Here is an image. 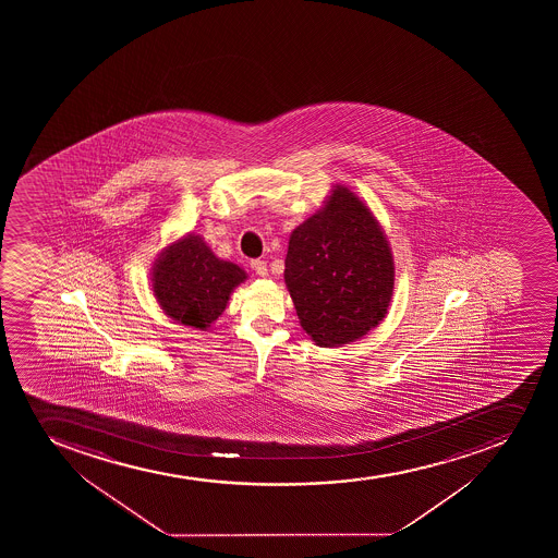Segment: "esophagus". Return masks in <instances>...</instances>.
Wrapping results in <instances>:
<instances>
[{
  "label": "esophagus",
  "mask_w": 558,
  "mask_h": 558,
  "mask_svg": "<svg viewBox=\"0 0 558 558\" xmlns=\"http://www.w3.org/2000/svg\"><path fill=\"white\" fill-rule=\"evenodd\" d=\"M251 269H253L258 276L269 275V270H267V262H264V259H253V262H251Z\"/></svg>",
  "instance_id": "1"
}]
</instances>
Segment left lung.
Listing matches in <instances>:
<instances>
[{"label":"left lung","instance_id":"left-lung-1","mask_svg":"<svg viewBox=\"0 0 558 558\" xmlns=\"http://www.w3.org/2000/svg\"><path fill=\"white\" fill-rule=\"evenodd\" d=\"M283 276L300 324L324 348L353 342L378 326L395 286L378 221L340 185L320 213L294 229Z\"/></svg>","mask_w":558,"mask_h":558}]
</instances>
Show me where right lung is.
<instances>
[{
	"mask_svg": "<svg viewBox=\"0 0 558 558\" xmlns=\"http://www.w3.org/2000/svg\"><path fill=\"white\" fill-rule=\"evenodd\" d=\"M245 280L238 265L216 258L189 234L161 254L153 272L156 299L172 320L205 329L226 310L232 289Z\"/></svg>",
	"mask_w": 558,
	"mask_h": 558,
	"instance_id": "obj_1",
	"label": "right lung"
}]
</instances>
